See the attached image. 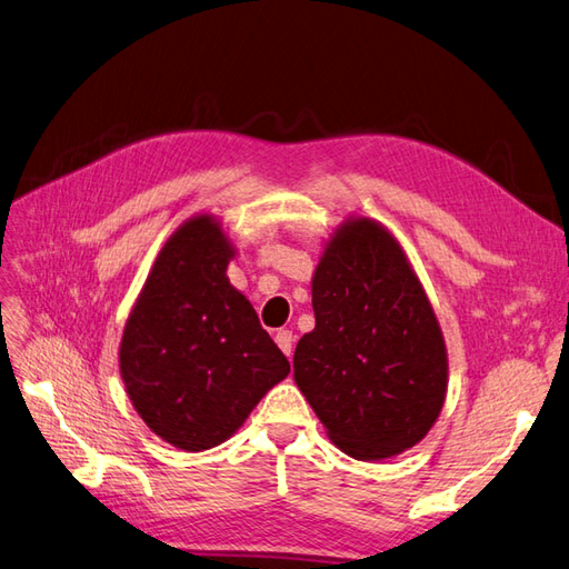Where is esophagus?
<instances>
[{
	"instance_id": "obj_1",
	"label": "esophagus",
	"mask_w": 569,
	"mask_h": 569,
	"mask_svg": "<svg viewBox=\"0 0 569 569\" xmlns=\"http://www.w3.org/2000/svg\"><path fill=\"white\" fill-rule=\"evenodd\" d=\"M273 339H276V343H279V348H281L286 356L293 353V343H296L293 331H290V329H279V331H276Z\"/></svg>"
}]
</instances>
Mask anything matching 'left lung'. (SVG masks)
<instances>
[{"label":"left lung","instance_id":"left-lung-1","mask_svg":"<svg viewBox=\"0 0 569 569\" xmlns=\"http://www.w3.org/2000/svg\"><path fill=\"white\" fill-rule=\"evenodd\" d=\"M312 310L293 370L331 442L375 461L423 440L445 403L447 351L389 230L370 218L337 230L315 271Z\"/></svg>","mask_w":569,"mask_h":569}]
</instances>
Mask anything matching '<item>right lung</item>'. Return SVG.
Instances as JSON below:
<instances>
[{
	"label": "right lung",
	"instance_id": "1",
	"mask_svg": "<svg viewBox=\"0 0 569 569\" xmlns=\"http://www.w3.org/2000/svg\"><path fill=\"white\" fill-rule=\"evenodd\" d=\"M236 254L211 216L174 230L134 305L120 372L137 413L184 451L221 445L290 372L254 308L230 286Z\"/></svg>",
	"mask_w": 569,
	"mask_h": 569
}]
</instances>
